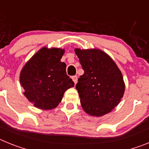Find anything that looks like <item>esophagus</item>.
Segmentation results:
<instances>
[{
    "label": "esophagus",
    "instance_id": "obj_1",
    "mask_svg": "<svg viewBox=\"0 0 149 149\" xmlns=\"http://www.w3.org/2000/svg\"><path fill=\"white\" fill-rule=\"evenodd\" d=\"M72 78V80H73L74 83L75 84H77V76H73Z\"/></svg>",
    "mask_w": 149,
    "mask_h": 149
}]
</instances>
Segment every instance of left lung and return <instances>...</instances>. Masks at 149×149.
<instances>
[{
  "instance_id": "1",
  "label": "left lung",
  "mask_w": 149,
  "mask_h": 149,
  "mask_svg": "<svg viewBox=\"0 0 149 149\" xmlns=\"http://www.w3.org/2000/svg\"><path fill=\"white\" fill-rule=\"evenodd\" d=\"M84 71L76 89L86 113L102 116L119 104L125 93L122 72L109 55L99 49H74Z\"/></svg>"
}]
</instances>
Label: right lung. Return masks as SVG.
<instances>
[{
	"label": "right lung",
	"mask_w": 149,
	"mask_h": 149,
	"mask_svg": "<svg viewBox=\"0 0 149 149\" xmlns=\"http://www.w3.org/2000/svg\"><path fill=\"white\" fill-rule=\"evenodd\" d=\"M65 50L46 47L36 53L22 68L20 83L24 95L36 107L51 110L58 106L74 83L66 74V65L60 61Z\"/></svg>",
	"instance_id": "right-lung-1"
}]
</instances>
